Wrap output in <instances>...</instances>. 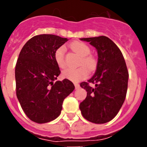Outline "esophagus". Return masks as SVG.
Instances as JSON below:
<instances>
[{
	"label": "esophagus",
	"mask_w": 147,
	"mask_h": 147,
	"mask_svg": "<svg viewBox=\"0 0 147 147\" xmlns=\"http://www.w3.org/2000/svg\"><path fill=\"white\" fill-rule=\"evenodd\" d=\"M74 84H75V89H78L80 87V84L78 83H74Z\"/></svg>",
	"instance_id": "obj_1"
}]
</instances>
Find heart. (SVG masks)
Returning a JSON list of instances; mask_svg holds the SVG:
<instances>
[{"label": "heart", "mask_w": 147, "mask_h": 147, "mask_svg": "<svg viewBox=\"0 0 147 147\" xmlns=\"http://www.w3.org/2000/svg\"><path fill=\"white\" fill-rule=\"evenodd\" d=\"M70 47L72 50L81 56L79 65L84 66H81L78 68H67L63 72V76L65 79L72 82H80L87 78L88 76L89 72L87 69L90 71L95 69L97 67V62L95 57L92 55H90L91 49L90 46L84 42L75 41L71 44ZM65 52L66 48L64 45H62L55 50L54 54V58L56 63L62 69L66 67Z\"/></svg>", "instance_id": "obj_1"}]
</instances>
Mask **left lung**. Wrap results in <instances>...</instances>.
<instances>
[{"mask_svg":"<svg viewBox=\"0 0 147 147\" xmlns=\"http://www.w3.org/2000/svg\"><path fill=\"white\" fill-rule=\"evenodd\" d=\"M80 40L97 49L98 62L92 78L80 83V87L87 93L80 109L84 119L104 124L115 118L124 103L129 72L121 50L109 38L99 36Z\"/></svg>","mask_w":147,"mask_h":147,"instance_id":"left-lung-1","label":"left lung"}]
</instances>
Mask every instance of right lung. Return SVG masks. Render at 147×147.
<instances>
[{
  "instance_id": "obj_1",
  "label": "right lung",
  "mask_w": 147,
  "mask_h": 147,
  "mask_svg": "<svg viewBox=\"0 0 147 147\" xmlns=\"http://www.w3.org/2000/svg\"><path fill=\"white\" fill-rule=\"evenodd\" d=\"M68 40L50 34L35 35L22 48L15 69L16 95L26 116L38 124L55 119L63 102L74 90L69 80L56 81L60 74L55 50Z\"/></svg>"
}]
</instances>
